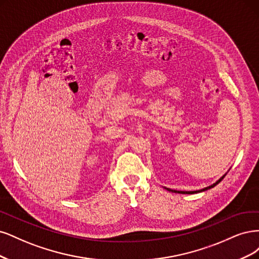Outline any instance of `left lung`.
<instances>
[{"label": "left lung", "mask_w": 259, "mask_h": 259, "mask_svg": "<svg viewBox=\"0 0 259 259\" xmlns=\"http://www.w3.org/2000/svg\"><path fill=\"white\" fill-rule=\"evenodd\" d=\"M226 177V174H224L223 177L219 180V181H216L214 184H212V185H210V186H207V187H204L203 189H200V190H195V191H182V190H174V189H170V188H166V187H164L166 190H169V191H172V193H177V194H187V195H190V194H197V193H201V191H205V190H207V189H211V188H213L214 186H216L219 184V183Z\"/></svg>", "instance_id": "1"}]
</instances>
